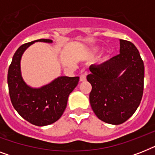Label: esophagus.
Listing matches in <instances>:
<instances>
[{
	"label": "esophagus",
	"mask_w": 155,
	"mask_h": 155,
	"mask_svg": "<svg viewBox=\"0 0 155 155\" xmlns=\"http://www.w3.org/2000/svg\"><path fill=\"white\" fill-rule=\"evenodd\" d=\"M85 80H86V75H84V74L80 75V82H84V81H85Z\"/></svg>",
	"instance_id": "1"
}]
</instances>
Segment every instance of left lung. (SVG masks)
<instances>
[{"label":"left lung","mask_w":155,"mask_h":155,"mask_svg":"<svg viewBox=\"0 0 155 155\" xmlns=\"http://www.w3.org/2000/svg\"><path fill=\"white\" fill-rule=\"evenodd\" d=\"M89 69L87 80L92 84L89 100L95 114L108 124L126 121L137 110L143 95L144 63L137 47L120 39L119 54Z\"/></svg>","instance_id":"obj_1"}]
</instances>
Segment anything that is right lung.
<instances>
[{
	"mask_svg": "<svg viewBox=\"0 0 155 155\" xmlns=\"http://www.w3.org/2000/svg\"><path fill=\"white\" fill-rule=\"evenodd\" d=\"M35 42H52V40H35L17 50L8 71V92L13 108L21 117L33 125L44 126L55 122L63 115L69 94L77 86L80 77L60 76L40 88L26 85L21 75V58L25 49Z\"/></svg>",
	"mask_w": 155,
	"mask_h": 155,
	"instance_id": "add662e5",
	"label": "right lung"
}]
</instances>
